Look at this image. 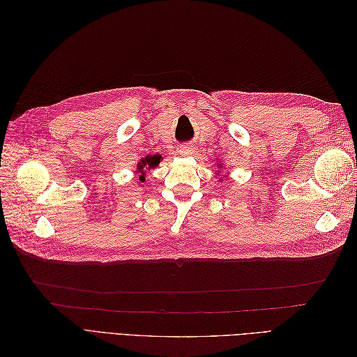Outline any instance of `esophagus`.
I'll use <instances>...</instances> for the list:
<instances>
[{
    "instance_id": "obj_1",
    "label": "esophagus",
    "mask_w": 357,
    "mask_h": 357,
    "mask_svg": "<svg viewBox=\"0 0 357 357\" xmlns=\"http://www.w3.org/2000/svg\"><path fill=\"white\" fill-rule=\"evenodd\" d=\"M193 150H195V149H193V146H190V144H185V146H181V147H180L178 152H180L183 156H189V155H192V153H193Z\"/></svg>"
}]
</instances>
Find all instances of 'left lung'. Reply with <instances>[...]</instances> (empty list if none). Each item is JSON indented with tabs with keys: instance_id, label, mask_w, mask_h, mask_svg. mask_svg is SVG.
<instances>
[{
	"instance_id": "1",
	"label": "left lung",
	"mask_w": 357,
	"mask_h": 357,
	"mask_svg": "<svg viewBox=\"0 0 357 357\" xmlns=\"http://www.w3.org/2000/svg\"><path fill=\"white\" fill-rule=\"evenodd\" d=\"M219 167H222V164H219ZM222 180V178H220Z\"/></svg>"
}]
</instances>
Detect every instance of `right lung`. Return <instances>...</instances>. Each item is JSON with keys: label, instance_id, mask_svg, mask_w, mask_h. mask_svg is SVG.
<instances>
[{"label": "right lung", "instance_id": "1", "mask_svg": "<svg viewBox=\"0 0 357 357\" xmlns=\"http://www.w3.org/2000/svg\"><path fill=\"white\" fill-rule=\"evenodd\" d=\"M160 159H162V156H160V155H153V156L150 155V156H146V158H143L142 160H139L138 164H137V172L139 174V180L144 181L147 169L156 168V167L159 165Z\"/></svg>", "mask_w": 357, "mask_h": 357}]
</instances>
